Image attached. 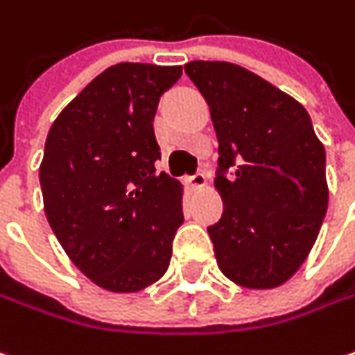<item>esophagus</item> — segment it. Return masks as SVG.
Returning <instances> with one entry per match:
<instances>
[{"label":"esophagus","mask_w":355,"mask_h":355,"mask_svg":"<svg viewBox=\"0 0 355 355\" xmlns=\"http://www.w3.org/2000/svg\"><path fill=\"white\" fill-rule=\"evenodd\" d=\"M187 184H189L193 191H200V189L207 187V175H205V173H196L194 177L187 178Z\"/></svg>","instance_id":"esophagus-1"}]
</instances>
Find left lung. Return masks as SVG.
Segmentation results:
<instances>
[{"label": "left lung", "instance_id": "1", "mask_svg": "<svg viewBox=\"0 0 355 355\" xmlns=\"http://www.w3.org/2000/svg\"><path fill=\"white\" fill-rule=\"evenodd\" d=\"M184 71L218 139L224 210L208 226L218 268L242 288H278L308 258L328 210L324 145L300 103L252 71L226 61Z\"/></svg>", "mask_w": 355, "mask_h": 355}]
</instances>
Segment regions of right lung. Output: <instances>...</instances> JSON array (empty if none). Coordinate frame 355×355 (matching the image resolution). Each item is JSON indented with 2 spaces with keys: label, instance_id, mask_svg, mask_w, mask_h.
<instances>
[{
  "label": "right lung",
  "instance_id": "obj_1",
  "mask_svg": "<svg viewBox=\"0 0 355 355\" xmlns=\"http://www.w3.org/2000/svg\"><path fill=\"white\" fill-rule=\"evenodd\" d=\"M180 65L116 63L59 113L39 182L45 216L69 260L103 290L161 280L182 224V184L157 171L153 121Z\"/></svg>",
  "mask_w": 355,
  "mask_h": 355
}]
</instances>
